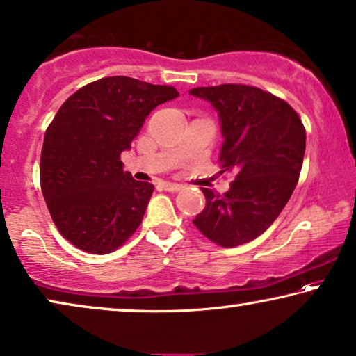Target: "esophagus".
Here are the masks:
<instances>
[{
    "label": "esophagus",
    "instance_id": "obj_1",
    "mask_svg": "<svg viewBox=\"0 0 356 356\" xmlns=\"http://www.w3.org/2000/svg\"><path fill=\"white\" fill-rule=\"evenodd\" d=\"M163 188L166 190V192H179V190L182 188V185L172 184V182H163Z\"/></svg>",
    "mask_w": 356,
    "mask_h": 356
}]
</instances>
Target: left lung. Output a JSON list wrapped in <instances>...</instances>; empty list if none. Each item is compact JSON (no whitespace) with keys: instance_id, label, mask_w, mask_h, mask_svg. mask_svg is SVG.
Masks as SVG:
<instances>
[{"instance_id":"left-lung-1","label":"left lung","mask_w":356,"mask_h":356,"mask_svg":"<svg viewBox=\"0 0 356 356\" xmlns=\"http://www.w3.org/2000/svg\"><path fill=\"white\" fill-rule=\"evenodd\" d=\"M221 119V172H232L226 193L202 188L204 209L193 224L204 237L232 248L252 242L276 221L302 171L307 132L297 111L276 95L242 83L190 90Z\"/></svg>"}]
</instances>
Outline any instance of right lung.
Here are the masks:
<instances>
[{
	"instance_id": "1",
	"label": "right lung",
	"mask_w": 356,
	"mask_h": 356,
	"mask_svg": "<svg viewBox=\"0 0 356 356\" xmlns=\"http://www.w3.org/2000/svg\"><path fill=\"white\" fill-rule=\"evenodd\" d=\"M179 97L171 85L114 76L79 88L44 132L40 184L59 234L87 253L106 254L132 237L142 222L153 184L124 171L145 118Z\"/></svg>"
}]
</instances>
